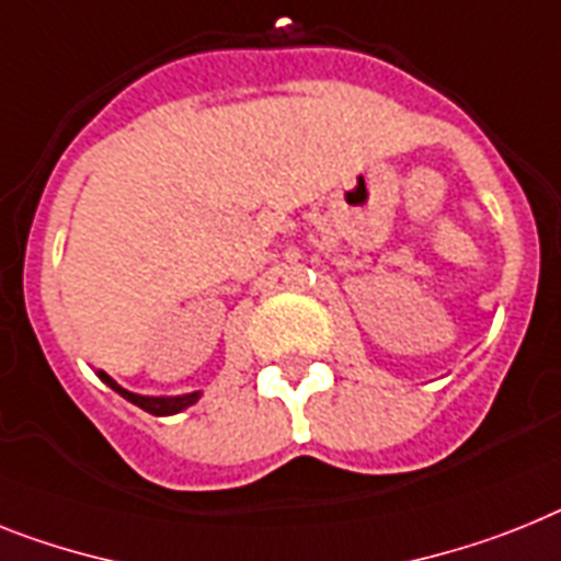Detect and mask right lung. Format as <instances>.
<instances>
[{
	"label": "right lung",
	"mask_w": 561,
	"mask_h": 561,
	"mask_svg": "<svg viewBox=\"0 0 561 561\" xmlns=\"http://www.w3.org/2000/svg\"><path fill=\"white\" fill-rule=\"evenodd\" d=\"M99 379L107 385L111 390H116L122 399H128V402H134L136 408H142V411L153 413V416H173V413H182L185 408H191V404L199 402L202 390H193V393H182V397H142V393H134V390L122 388L116 379H111V376L105 374V370H96Z\"/></svg>",
	"instance_id": "obj_1"
}]
</instances>
